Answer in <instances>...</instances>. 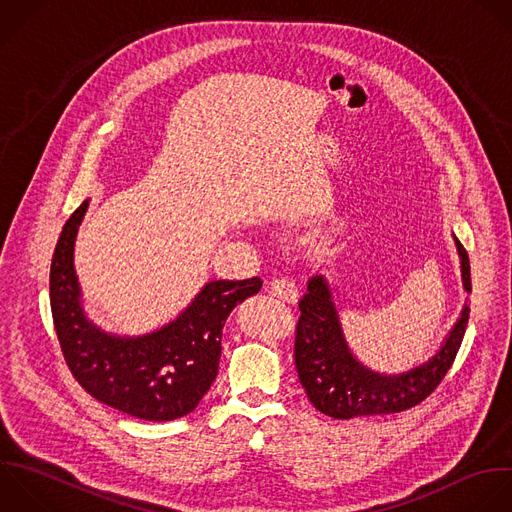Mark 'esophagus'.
Here are the masks:
<instances>
[{"label":"esophagus","instance_id":"34e87169","mask_svg":"<svg viewBox=\"0 0 512 512\" xmlns=\"http://www.w3.org/2000/svg\"><path fill=\"white\" fill-rule=\"evenodd\" d=\"M268 288L274 296H278L284 302H296L298 298V286L290 278H272Z\"/></svg>","mask_w":512,"mask_h":512}]
</instances>
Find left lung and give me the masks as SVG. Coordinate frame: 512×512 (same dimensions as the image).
Returning <instances> with one entry per match:
<instances>
[{
  "label": "left lung",
  "instance_id": "left-lung-1",
  "mask_svg": "<svg viewBox=\"0 0 512 512\" xmlns=\"http://www.w3.org/2000/svg\"><path fill=\"white\" fill-rule=\"evenodd\" d=\"M462 284L470 292V262L464 246L456 240ZM294 362L300 384L316 410L332 418L378 416L408 410L430 396L450 370L468 322V306L454 324L440 352L426 364L398 376H382L348 352L340 332L338 316L330 300V290L322 276L308 282V292L298 304Z\"/></svg>",
  "mask_w": 512,
  "mask_h": 512
}]
</instances>
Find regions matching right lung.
Wrapping results in <instances>:
<instances>
[{
	"mask_svg": "<svg viewBox=\"0 0 512 512\" xmlns=\"http://www.w3.org/2000/svg\"><path fill=\"white\" fill-rule=\"evenodd\" d=\"M86 210L88 200L66 222L50 268V304L66 364L88 394L116 410L154 422L186 416L218 374L228 314L256 294L262 280H214L158 332L104 334L82 312L74 270V242Z\"/></svg>",
	"mask_w": 512,
	"mask_h": 512,
	"instance_id": "1",
	"label": "right lung"
}]
</instances>
